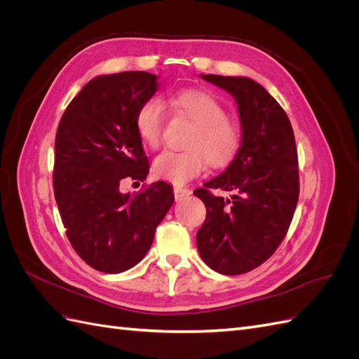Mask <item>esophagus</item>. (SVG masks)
Returning <instances> with one entry per match:
<instances>
[{
    "mask_svg": "<svg viewBox=\"0 0 359 359\" xmlns=\"http://www.w3.org/2000/svg\"><path fill=\"white\" fill-rule=\"evenodd\" d=\"M173 194H175V199H177V201H181V199H184L186 196H190L191 191H190L189 189L175 187V189H173Z\"/></svg>",
    "mask_w": 359,
    "mask_h": 359,
    "instance_id": "1",
    "label": "esophagus"
}]
</instances>
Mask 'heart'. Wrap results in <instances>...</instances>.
Masks as SVG:
<instances>
[{
  "instance_id": "b5f03b06",
  "label": "heart",
  "mask_w": 359,
  "mask_h": 359,
  "mask_svg": "<svg viewBox=\"0 0 359 359\" xmlns=\"http://www.w3.org/2000/svg\"><path fill=\"white\" fill-rule=\"evenodd\" d=\"M175 104L196 126L187 140L186 151H163L154 160V175L173 184H184L199 175L206 161L211 168H224L236 157L241 147V132L227 119L224 106L210 93L186 90L177 94ZM136 132L149 148L160 144L165 124V103L151 97L136 114Z\"/></svg>"
}]
</instances>
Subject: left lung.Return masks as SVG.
Listing matches in <instances>:
<instances>
[{"instance_id":"obj_1","label":"left lung","mask_w":359,"mask_h":359,"mask_svg":"<svg viewBox=\"0 0 359 359\" xmlns=\"http://www.w3.org/2000/svg\"><path fill=\"white\" fill-rule=\"evenodd\" d=\"M229 93L241 124V147L219 177L194 196L206 206L196 235L199 255L224 276L262 265L283 241L299 194L298 156L289 118L262 85L244 76L201 74ZM208 188L232 191L224 200Z\"/></svg>"}]
</instances>
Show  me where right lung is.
I'll list each match as a JSON object with an SVG mask.
<instances>
[{
	"label": "right lung",
	"mask_w": 359,
	"mask_h": 359,
	"mask_svg": "<svg viewBox=\"0 0 359 359\" xmlns=\"http://www.w3.org/2000/svg\"><path fill=\"white\" fill-rule=\"evenodd\" d=\"M158 85L147 72L95 76L57 130L53 193L61 220L74 252L102 273L137 265L175 199L165 181L135 196L119 190L124 180L144 181L149 172L135 119Z\"/></svg>",
	"instance_id": "right-lung-1"
}]
</instances>
